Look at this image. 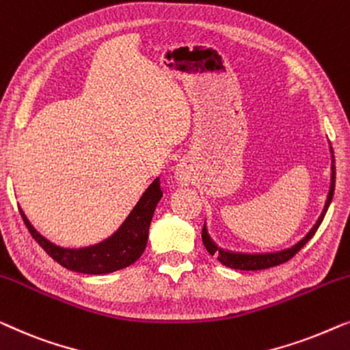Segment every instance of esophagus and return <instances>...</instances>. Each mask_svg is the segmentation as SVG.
I'll use <instances>...</instances> for the list:
<instances>
[{
  "label": "esophagus",
  "instance_id": "1",
  "mask_svg": "<svg viewBox=\"0 0 350 350\" xmlns=\"http://www.w3.org/2000/svg\"><path fill=\"white\" fill-rule=\"evenodd\" d=\"M176 177H177V180H179V184H182V185H187V184H189V176H187V174H185V171H182L180 168L177 170Z\"/></svg>",
  "mask_w": 350,
  "mask_h": 350
}]
</instances>
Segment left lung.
<instances>
[{"mask_svg":"<svg viewBox=\"0 0 350 350\" xmlns=\"http://www.w3.org/2000/svg\"><path fill=\"white\" fill-rule=\"evenodd\" d=\"M329 152H332V182H329V190H328V195H327V201H325L323 211H322L321 217L317 219L316 225H314L312 228L308 231L306 236L299 239L297 244H293L292 247H287L284 250H278V252H262V254L233 252V250L219 247V245L214 243V239L211 238L209 233H208V226H206V222H204L201 238H203V244H204L206 250H208L211 255H214V257H217L219 262L225 265V267L233 268V269H241V271H257V269H267V268H271V267H278V265L285 263L287 260L292 258L293 255L297 254L298 250L301 249L309 239L312 238L319 226H321L325 214H327V211H328V206L333 200L334 180H336V166H334V155H333V147L332 146H329Z\"/></svg>","mask_w":350,"mask_h":350,"instance_id":"left-lung-1","label":"left lung"}]
</instances>
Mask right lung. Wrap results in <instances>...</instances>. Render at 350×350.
Wrapping results in <instances>:
<instances>
[{"mask_svg":"<svg viewBox=\"0 0 350 350\" xmlns=\"http://www.w3.org/2000/svg\"><path fill=\"white\" fill-rule=\"evenodd\" d=\"M161 196H163V191L160 189V177H157L147 187L139 201L131 209V213L128 214V217L116 233H112L109 238L101 241V243L79 249L60 247V245L51 243L47 238H44L41 233L34 230V226L29 224L25 213L21 208H18V211H21L23 222H25L34 241L57 263L76 273L107 274L130 267L144 252L147 238H149L152 215H154Z\"/></svg>","mask_w":350,"mask_h":350,"instance_id":"add662e5","label":"right lung"}]
</instances>
